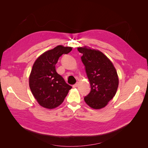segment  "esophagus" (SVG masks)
<instances>
[{
  "label": "esophagus",
  "instance_id": "obj_1",
  "mask_svg": "<svg viewBox=\"0 0 148 148\" xmlns=\"http://www.w3.org/2000/svg\"><path fill=\"white\" fill-rule=\"evenodd\" d=\"M78 83H75V84H73V88H76V87H77V86H78Z\"/></svg>",
  "mask_w": 148,
  "mask_h": 148
}]
</instances>
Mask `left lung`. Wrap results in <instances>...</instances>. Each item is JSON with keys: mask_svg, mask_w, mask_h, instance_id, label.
Segmentation results:
<instances>
[{"mask_svg": "<svg viewBox=\"0 0 148 148\" xmlns=\"http://www.w3.org/2000/svg\"><path fill=\"white\" fill-rule=\"evenodd\" d=\"M81 59L90 83L91 91L84 97L91 108L104 107L115 95L119 86L117 71L111 61L99 51L78 47Z\"/></svg>", "mask_w": 148, "mask_h": 148, "instance_id": "1", "label": "left lung"}]
</instances>
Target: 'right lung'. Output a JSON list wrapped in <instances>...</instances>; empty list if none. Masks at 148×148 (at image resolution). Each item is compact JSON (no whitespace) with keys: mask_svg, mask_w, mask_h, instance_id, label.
Masks as SVG:
<instances>
[{"mask_svg":"<svg viewBox=\"0 0 148 148\" xmlns=\"http://www.w3.org/2000/svg\"><path fill=\"white\" fill-rule=\"evenodd\" d=\"M71 50L72 47L57 46L43 53L33 64L29 78V88L43 107L51 109L60 106L72 88L56 70L59 57Z\"/></svg>","mask_w":148,"mask_h":148,"instance_id":"add662e5","label":"right lung"}]
</instances>
